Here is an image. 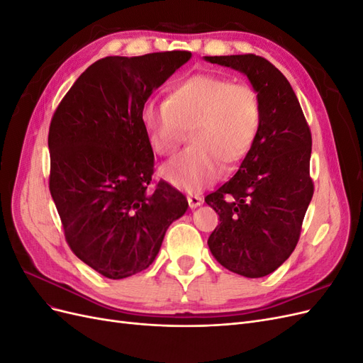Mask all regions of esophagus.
<instances>
[{
    "mask_svg": "<svg viewBox=\"0 0 363 363\" xmlns=\"http://www.w3.org/2000/svg\"><path fill=\"white\" fill-rule=\"evenodd\" d=\"M188 203L191 208H195L203 204V199L200 195H188Z\"/></svg>",
    "mask_w": 363,
    "mask_h": 363,
    "instance_id": "esophagus-1",
    "label": "esophagus"
}]
</instances>
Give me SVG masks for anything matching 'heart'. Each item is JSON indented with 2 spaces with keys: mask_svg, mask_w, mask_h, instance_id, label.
Instances as JSON below:
<instances>
[{
  "mask_svg": "<svg viewBox=\"0 0 363 363\" xmlns=\"http://www.w3.org/2000/svg\"><path fill=\"white\" fill-rule=\"evenodd\" d=\"M151 150L169 156L189 131V148L160 168L162 177L183 191H200L221 179L255 148L262 103L248 83L218 74H195L175 84L163 103L142 108Z\"/></svg>",
  "mask_w": 363,
  "mask_h": 363,
  "instance_id": "b5f03b06",
  "label": "heart"
}]
</instances>
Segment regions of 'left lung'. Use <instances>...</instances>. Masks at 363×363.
Returning <instances> with one entry per match:
<instances>
[{
    "mask_svg": "<svg viewBox=\"0 0 363 363\" xmlns=\"http://www.w3.org/2000/svg\"><path fill=\"white\" fill-rule=\"evenodd\" d=\"M204 59L244 72L262 103L255 148L233 177L204 199L219 215L207 244L228 271L265 277L292 255L312 200L311 128L288 79L267 59L256 54Z\"/></svg>",
    "mask_w": 363,
    "mask_h": 363,
    "instance_id": "obj_1",
    "label": "left lung"
}]
</instances>
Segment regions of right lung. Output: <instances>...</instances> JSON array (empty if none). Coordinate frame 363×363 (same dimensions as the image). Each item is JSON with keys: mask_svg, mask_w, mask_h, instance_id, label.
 <instances>
[{"mask_svg": "<svg viewBox=\"0 0 363 363\" xmlns=\"http://www.w3.org/2000/svg\"><path fill=\"white\" fill-rule=\"evenodd\" d=\"M189 51L108 56L87 68L50 124V192L74 255L107 279H125L156 259L188 200L167 182L150 189L155 152L142 124L152 91Z\"/></svg>", "mask_w": 363, "mask_h": 363, "instance_id": "right-lung-1", "label": "right lung"}]
</instances>
